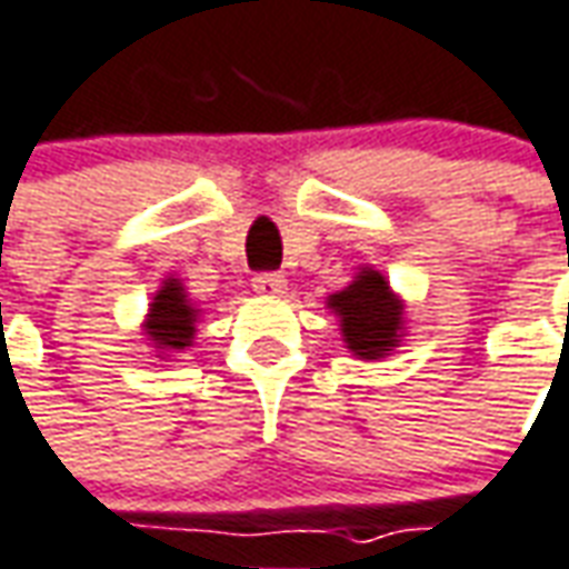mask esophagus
I'll return each mask as SVG.
<instances>
[{
    "label": "esophagus",
    "mask_w": 569,
    "mask_h": 569,
    "mask_svg": "<svg viewBox=\"0 0 569 569\" xmlns=\"http://www.w3.org/2000/svg\"><path fill=\"white\" fill-rule=\"evenodd\" d=\"M252 289H256L261 298H277L283 296L286 280L283 273H273V271H261L252 277Z\"/></svg>",
    "instance_id": "obj_1"
}]
</instances>
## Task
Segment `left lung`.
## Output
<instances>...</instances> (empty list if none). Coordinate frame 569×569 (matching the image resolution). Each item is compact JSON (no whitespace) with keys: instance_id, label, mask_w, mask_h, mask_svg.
Segmentation results:
<instances>
[{"instance_id":"8db88e82","label":"left lung","mask_w":569,"mask_h":569,"mask_svg":"<svg viewBox=\"0 0 569 569\" xmlns=\"http://www.w3.org/2000/svg\"><path fill=\"white\" fill-rule=\"evenodd\" d=\"M341 323V336L353 357L379 360L395 351L403 336V301L391 292L388 280L372 268L353 277L351 286L326 301Z\"/></svg>"}]
</instances>
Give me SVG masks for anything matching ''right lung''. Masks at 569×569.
Masks as SVG:
<instances>
[{
	"label": "right lung",
	"mask_w": 569,
	"mask_h": 569,
	"mask_svg": "<svg viewBox=\"0 0 569 569\" xmlns=\"http://www.w3.org/2000/svg\"><path fill=\"white\" fill-rule=\"evenodd\" d=\"M197 317L200 311L190 305L184 286L174 277L157 289V296L150 301V313L144 320V332L150 345L166 357L184 351L193 345V332H197Z\"/></svg>",
	"instance_id": "right-lung-1"
}]
</instances>
